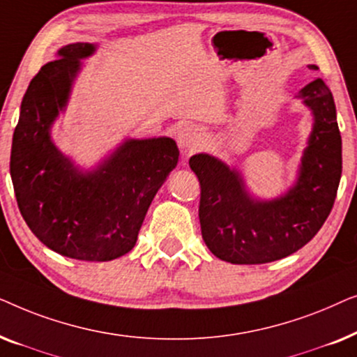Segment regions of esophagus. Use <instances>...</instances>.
Wrapping results in <instances>:
<instances>
[{
    "instance_id": "1",
    "label": "esophagus",
    "mask_w": 357,
    "mask_h": 357,
    "mask_svg": "<svg viewBox=\"0 0 357 357\" xmlns=\"http://www.w3.org/2000/svg\"><path fill=\"white\" fill-rule=\"evenodd\" d=\"M177 141H178L180 149H182L183 153H193V151H197L199 146H202L203 135L197 126L185 125L183 128H180L178 131Z\"/></svg>"
}]
</instances>
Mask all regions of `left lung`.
<instances>
[{
	"label": "left lung",
	"mask_w": 357,
	"mask_h": 357,
	"mask_svg": "<svg viewBox=\"0 0 357 357\" xmlns=\"http://www.w3.org/2000/svg\"><path fill=\"white\" fill-rule=\"evenodd\" d=\"M297 97L314 114V128L297 182L282 197L255 199L241 174L222 160L209 154L190 158L202 187L198 216L203 241L224 261L260 265L281 260L310 242L333 208L343 164L333 96L319 77Z\"/></svg>",
	"instance_id": "1"
}]
</instances>
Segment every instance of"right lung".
<instances>
[{
	"instance_id": "1",
	"label": "right lung",
	"mask_w": 357,
	"mask_h": 357,
	"mask_svg": "<svg viewBox=\"0 0 357 357\" xmlns=\"http://www.w3.org/2000/svg\"><path fill=\"white\" fill-rule=\"evenodd\" d=\"M92 43H70L33 76L13 136L11 178L24 221L43 245L86 261L115 260L135 247L158 190L178 160L170 138L128 139L92 172H79L50 138Z\"/></svg>"
}]
</instances>
